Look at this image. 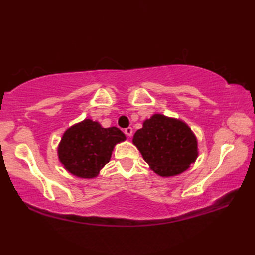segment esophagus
I'll return each mask as SVG.
<instances>
[{
    "mask_svg": "<svg viewBox=\"0 0 255 255\" xmlns=\"http://www.w3.org/2000/svg\"><path fill=\"white\" fill-rule=\"evenodd\" d=\"M125 133H126V136H128V137H131L132 136V128L131 127H127V128H125Z\"/></svg>",
    "mask_w": 255,
    "mask_h": 255,
    "instance_id": "esophagus-1",
    "label": "esophagus"
}]
</instances>
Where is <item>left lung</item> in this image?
Listing matches in <instances>:
<instances>
[{
	"instance_id": "left-lung-1",
	"label": "left lung",
	"mask_w": 255,
	"mask_h": 255,
	"mask_svg": "<svg viewBox=\"0 0 255 255\" xmlns=\"http://www.w3.org/2000/svg\"><path fill=\"white\" fill-rule=\"evenodd\" d=\"M132 143L150 169L166 178L188 170L198 157L197 138L188 125L161 114L145 120Z\"/></svg>"
}]
</instances>
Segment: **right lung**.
Listing matches in <instances>:
<instances>
[{"label": "right lung", "mask_w": 255, "mask_h": 255, "mask_svg": "<svg viewBox=\"0 0 255 255\" xmlns=\"http://www.w3.org/2000/svg\"><path fill=\"white\" fill-rule=\"evenodd\" d=\"M126 136L117 127L103 128L98 122L84 119L73 125L60 139L59 162L73 175L92 179L110 161L112 150Z\"/></svg>", "instance_id": "add662e5"}]
</instances>
